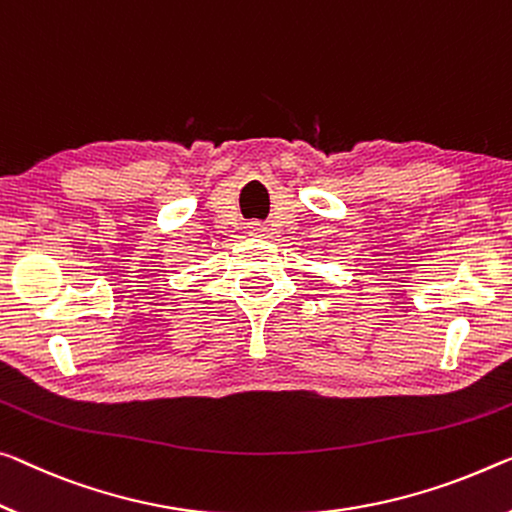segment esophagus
Segmentation results:
<instances>
[{"mask_svg": "<svg viewBox=\"0 0 512 512\" xmlns=\"http://www.w3.org/2000/svg\"><path fill=\"white\" fill-rule=\"evenodd\" d=\"M249 231H251V235H261V233H265V229L261 224H254V226H249Z\"/></svg>", "mask_w": 512, "mask_h": 512, "instance_id": "34e87169", "label": "esophagus"}]
</instances>
